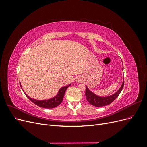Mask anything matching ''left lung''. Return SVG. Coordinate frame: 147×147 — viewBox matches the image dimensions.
Returning a JSON list of instances; mask_svg holds the SVG:
<instances>
[{
    "mask_svg": "<svg viewBox=\"0 0 147 147\" xmlns=\"http://www.w3.org/2000/svg\"><path fill=\"white\" fill-rule=\"evenodd\" d=\"M124 82L123 81L121 86L118 90L117 92H115L113 95H111L107 97H99L96 95L94 93L91 92L88 88L86 86V91L85 96L86 97L87 101L91 105L96 107H103L107 105H109L112 103L115 99H116L120 92H121L123 86H124Z\"/></svg>",
    "mask_w": 147,
    "mask_h": 147,
    "instance_id": "1",
    "label": "left lung"
}]
</instances>
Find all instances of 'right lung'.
Instances as JSON below:
<instances>
[{
    "label": "right lung",
    "instance_id": "add662e5",
    "mask_svg": "<svg viewBox=\"0 0 147 147\" xmlns=\"http://www.w3.org/2000/svg\"><path fill=\"white\" fill-rule=\"evenodd\" d=\"M70 84H69L67 86H63L61 88H60L58 91V93H57V94L55 97L48 100H36L32 98H30V97L26 94V93H24V94L28 97V99L30 101H32L34 104L37 105V106H39L40 107H43V108H46V109H53V108L56 107L57 106H58L61 103L62 101L63 100V97L65 94V92L67 89V88L70 86Z\"/></svg>",
    "mask_w": 147,
    "mask_h": 147
}]
</instances>
